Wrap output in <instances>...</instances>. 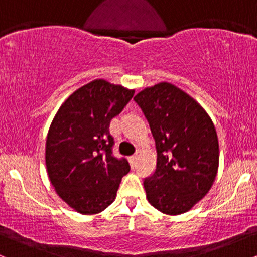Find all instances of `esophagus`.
<instances>
[{
  "label": "esophagus",
  "instance_id": "esophagus-1",
  "mask_svg": "<svg viewBox=\"0 0 257 257\" xmlns=\"http://www.w3.org/2000/svg\"><path fill=\"white\" fill-rule=\"evenodd\" d=\"M137 161H138L137 156H132V157L129 158V162H131V166H132L133 168L137 166Z\"/></svg>",
  "mask_w": 257,
  "mask_h": 257
}]
</instances>
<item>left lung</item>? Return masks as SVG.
<instances>
[{
    "instance_id": "obj_1",
    "label": "left lung",
    "mask_w": 257,
    "mask_h": 257,
    "mask_svg": "<svg viewBox=\"0 0 257 257\" xmlns=\"http://www.w3.org/2000/svg\"><path fill=\"white\" fill-rule=\"evenodd\" d=\"M134 100L157 152L155 172L144 180L147 199L164 214L186 213L216 176L219 143L213 122L196 100L167 82L141 90Z\"/></svg>"
}]
</instances>
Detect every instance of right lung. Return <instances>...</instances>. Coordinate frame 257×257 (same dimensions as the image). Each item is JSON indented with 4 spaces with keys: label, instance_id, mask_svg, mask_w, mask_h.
<instances>
[{
    "label": "right lung",
    "instance_id": "obj_1",
    "mask_svg": "<svg viewBox=\"0 0 257 257\" xmlns=\"http://www.w3.org/2000/svg\"><path fill=\"white\" fill-rule=\"evenodd\" d=\"M133 95L134 90L95 79L71 94L53 119L46 141L47 172L60 198L78 213L107 208L131 170L125 158L112 153L108 126Z\"/></svg>",
    "mask_w": 257,
    "mask_h": 257
}]
</instances>
